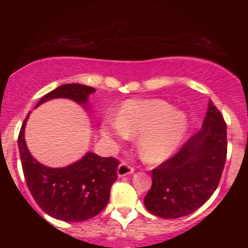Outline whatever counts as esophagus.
I'll return each mask as SVG.
<instances>
[{"instance_id":"34e87169","label":"esophagus","mask_w":248,"mask_h":248,"mask_svg":"<svg viewBox=\"0 0 248 248\" xmlns=\"http://www.w3.org/2000/svg\"><path fill=\"white\" fill-rule=\"evenodd\" d=\"M133 171H134L133 167H131L128 163H126V162H122V163L119 166V168H117V175H119L120 177L132 174Z\"/></svg>"}]
</instances>
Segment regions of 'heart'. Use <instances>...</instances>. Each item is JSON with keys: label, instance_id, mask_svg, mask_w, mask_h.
Segmentation results:
<instances>
[{"label": "heart", "instance_id": "1", "mask_svg": "<svg viewBox=\"0 0 248 248\" xmlns=\"http://www.w3.org/2000/svg\"><path fill=\"white\" fill-rule=\"evenodd\" d=\"M188 128L185 112L162 99H131L124 103L117 117L102 124V134L111 141L138 136L139 155L146 162L163 161L181 142Z\"/></svg>", "mask_w": 248, "mask_h": 248}]
</instances>
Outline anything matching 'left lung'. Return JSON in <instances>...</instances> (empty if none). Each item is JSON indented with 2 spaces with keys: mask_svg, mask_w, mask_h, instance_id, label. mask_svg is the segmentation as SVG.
I'll use <instances>...</instances> for the list:
<instances>
[{
  "mask_svg": "<svg viewBox=\"0 0 248 248\" xmlns=\"http://www.w3.org/2000/svg\"><path fill=\"white\" fill-rule=\"evenodd\" d=\"M227 124L209 104L202 128L179 151L152 169L145 207L162 218L187 216L204 205L221 180L227 158Z\"/></svg>",
  "mask_w": 248,
  "mask_h": 248,
  "instance_id": "8db88e82",
  "label": "left lung"
}]
</instances>
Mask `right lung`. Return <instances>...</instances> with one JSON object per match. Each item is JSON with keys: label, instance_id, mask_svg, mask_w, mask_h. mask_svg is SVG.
Wrapping results in <instances>:
<instances>
[{"label": "right lung", "instance_id": "add662e5", "mask_svg": "<svg viewBox=\"0 0 248 248\" xmlns=\"http://www.w3.org/2000/svg\"><path fill=\"white\" fill-rule=\"evenodd\" d=\"M92 92L93 87L86 85H61L42 97L37 107L54 98H69L85 104ZM27 119L29 115L20 129L17 145L25 181L39 207L49 216L66 222L86 221L98 215L109 202L119 161L87 152L80 161L64 168L43 166L31 156L25 142Z\"/></svg>", "mask_w": 248, "mask_h": 248}]
</instances>
